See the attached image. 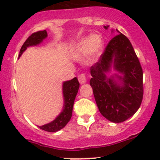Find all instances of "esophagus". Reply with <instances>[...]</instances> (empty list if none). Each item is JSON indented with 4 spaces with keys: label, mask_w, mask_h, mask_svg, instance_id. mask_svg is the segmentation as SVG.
I'll return each instance as SVG.
<instances>
[{
    "label": "esophagus",
    "mask_w": 160,
    "mask_h": 160,
    "mask_svg": "<svg viewBox=\"0 0 160 160\" xmlns=\"http://www.w3.org/2000/svg\"><path fill=\"white\" fill-rule=\"evenodd\" d=\"M78 80L79 82H80V83H81V84H83V83H85L87 82V78H86V76L84 75V74H80V75L78 76Z\"/></svg>",
    "instance_id": "1"
}]
</instances>
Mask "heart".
Segmentation results:
<instances>
[{"mask_svg":"<svg viewBox=\"0 0 160 160\" xmlns=\"http://www.w3.org/2000/svg\"><path fill=\"white\" fill-rule=\"evenodd\" d=\"M102 39L98 34H93L89 38H83L76 45L75 49L80 53L88 52L90 59L100 56L102 50Z\"/></svg>","mask_w":160,"mask_h":160,"instance_id":"heart-1","label":"heart"}]
</instances>
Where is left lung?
Returning a JSON list of instances; mask_svg holds the SVG:
<instances>
[{"instance_id": "left-lung-1", "label": "left lung", "mask_w": 160, "mask_h": 160, "mask_svg": "<svg viewBox=\"0 0 160 160\" xmlns=\"http://www.w3.org/2000/svg\"><path fill=\"white\" fill-rule=\"evenodd\" d=\"M116 31L118 35L90 67V84L101 114L111 122L120 123L134 115L141 105L143 72L129 39ZM112 69L118 73L109 75Z\"/></svg>"}]
</instances>
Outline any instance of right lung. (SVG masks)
<instances>
[{
	"mask_svg": "<svg viewBox=\"0 0 160 160\" xmlns=\"http://www.w3.org/2000/svg\"><path fill=\"white\" fill-rule=\"evenodd\" d=\"M47 36L48 34L46 30L39 31V32L32 34L21 48L19 57L27 49V48L30 46H38L40 43L42 42L43 40L47 38ZM79 88H80V83L77 77H74L73 79L68 81H64L62 83V95H63L64 104L62 111L52 122L42 125V126H38V128L49 132H58L64 128L67 124L70 122L72 117L74 101L78 93Z\"/></svg>",
	"mask_w": 160,
	"mask_h": 160,
	"instance_id": "1",
	"label": "right lung"
}]
</instances>
